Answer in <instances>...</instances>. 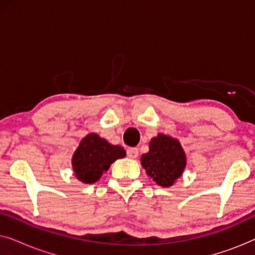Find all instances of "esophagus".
Masks as SVG:
<instances>
[{
	"label": "esophagus",
	"mask_w": 255,
	"mask_h": 255,
	"mask_svg": "<svg viewBox=\"0 0 255 255\" xmlns=\"http://www.w3.org/2000/svg\"><path fill=\"white\" fill-rule=\"evenodd\" d=\"M127 153H128V158H131V159H135L138 156V149L135 147H128Z\"/></svg>",
	"instance_id": "1"
}]
</instances>
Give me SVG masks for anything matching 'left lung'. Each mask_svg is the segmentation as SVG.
Here are the masks:
<instances>
[{
    "instance_id": "left-lung-1",
    "label": "left lung",
    "mask_w": 255,
    "mask_h": 255,
    "mask_svg": "<svg viewBox=\"0 0 255 255\" xmlns=\"http://www.w3.org/2000/svg\"><path fill=\"white\" fill-rule=\"evenodd\" d=\"M148 152L141 155L146 174L161 187H172L183 174L187 156L180 141L170 135L159 133L152 138Z\"/></svg>"
}]
</instances>
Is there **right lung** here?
Masks as SVG:
<instances>
[{
    "instance_id": "obj_1",
    "label": "right lung",
    "mask_w": 255,
    "mask_h": 255,
    "mask_svg": "<svg viewBox=\"0 0 255 255\" xmlns=\"http://www.w3.org/2000/svg\"><path fill=\"white\" fill-rule=\"evenodd\" d=\"M127 155L120 145H113L96 133L87 134L72 156L74 175L82 183L97 182L110 168L111 163Z\"/></svg>"
}]
</instances>
